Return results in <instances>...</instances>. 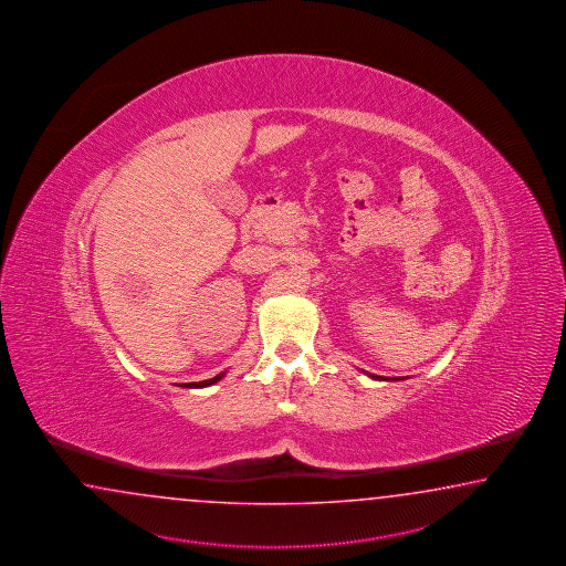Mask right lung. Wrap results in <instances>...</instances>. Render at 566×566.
<instances>
[{"mask_svg": "<svg viewBox=\"0 0 566 566\" xmlns=\"http://www.w3.org/2000/svg\"><path fill=\"white\" fill-rule=\"evenodd\" d=\"M226 376V371L223 374H219V376L211 377V379H205V381H192V384H182L185 388H207V386H213L217 384L221 377Z\"/></svg>", "mask_w": 566, "mask_h": 566, "instance_id": "add662e5", "label": "right lung"}]
</instances>
